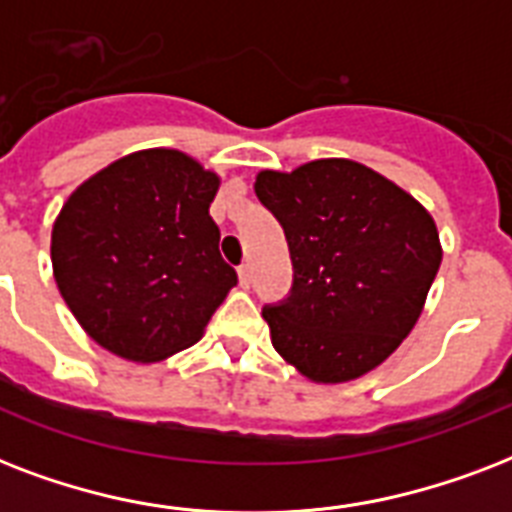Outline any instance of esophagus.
<instances>
[{
    "label": "esophagus",
    "mask_w": 512,
    "mask_h": 512,
    "mask_svg": "<svg viewBox=\"0 0 512 512\" xmlns=\"http://www.w3.org/2000/svg\"><path fill=\"white\" fill-rule=\"evenodd\" d=\"M239 284L244 289H249V284H252V271H249V265H239Z\"/></svg>",
    "instance_id": "34e87169"
}]
</instances>
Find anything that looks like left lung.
Wrapping results in <instances>:
<instances>
[{"label":"left lung","instance_id":"left-lung-1","mask_svg":"<svg viewBox=\"0 0 512 512\" xmlns=\"http://www.w3.org/2000/svg\"><path fill=\"white\" fill-rule=\"evenodd\" d=\"M255 193L295 268L292 295L263 308L276 353L324 385L377 369L414 329L441 265L428 209L350 159L263 170Z\"/></svg>","mask_w":512,"mask_h":512}]
</instances>
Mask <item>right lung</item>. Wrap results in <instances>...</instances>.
Instances as JSON below:
<instances>
[{
  "instance_id": "add662e5",
  "label": "right lung",
  "mask_w": 512,
  "mask_h": 512,
  "mask_svg": "<svg viewBox=\"0 0 512 512\" xmlns=\"http://www.w3.org/2000/svg\"><path fill=\"white\" fill-rule=\"evenodd\" d=\"M220 177L175 148L116 159L52 225V273L92 340L135 364L191 348L236 287L209 204Z\"/></svg>"
}]
</instances>
